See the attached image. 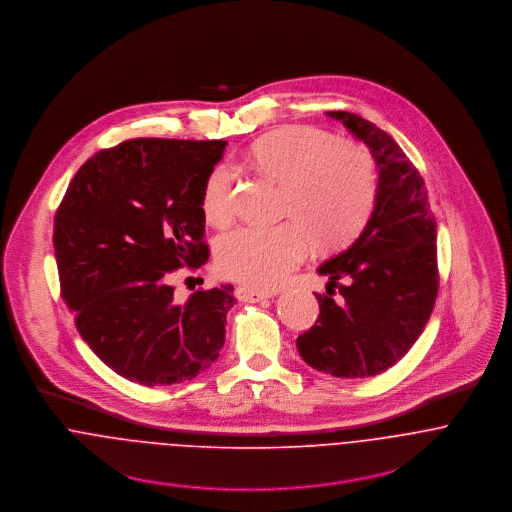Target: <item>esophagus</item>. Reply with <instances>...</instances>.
<instances>
[{"label":"esophagus","mask_w":512,"mask_h":512,"mask_svg":"<svg viewBox=\"0 0 512 512\" xmlns=\"http://www.w3.org/2000/svg\"><path fill=\"white\" fill-rule=\"evenodd\" d=\"M235 296H237V300H241V302H263V300L271 298L269 292L253 290V288H249V286H237V288H235Z\"/></svg>","instance_id":"1"}]
</instances>
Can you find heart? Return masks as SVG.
Listing matches in <instances>:
<instances>
[{"label": "heart", "mask_w": 512, "mask_h": 512, "mask_svg": "<svg viewBox=\"0 0 512 512\" xmlns=\"http://www.w3.org/2000/svg\"><path fill=\"white\" fill-rule=\"evenodd\" d=\"M257 171L284 184V214L275 228L228 233L216 251L218 271L251 288L271 290L308 257L314 239L322 249L349 243L369 222L379 190L375 163L357 145L340 143L324 129L283 127L263 135L249 151ZM202 210L216 228L235 216V174L214 165L204 178Z\"/></svg>", "instance_id": "1"}]
</instances>
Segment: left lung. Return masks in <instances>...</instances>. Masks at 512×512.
<instances>
[{
	"label": "left lung",
	"mask_w": 512,
	"mask_h": 512,
	"mask_svg": "<svg viewBox=\"0 0 512 512\" xmlns=\"http://www.w3.org/2000/svg\"><path fill=\"white\" fill-rule=\"evenodd\" d=\"M375 157L377 202L359 237L324 261L326 294H316L318 322L298 336L300 357L343 379L373 377L420 338L438 294L436 220L424 180L391 135L347 112H328ZM338 280L341 296L333 298Z\"/></svg>",
	"instance_id": "left-lung-1"
}]
</instances>
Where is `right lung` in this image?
<instances>
[{
    "label": "right lung",
    "instance_id": "right-lung-1",
    "mask_svg": "<svg viewBox=\"0 0 512 512\" xmlns=\"http://www.w3.org/2000/svg\"><path fill=\"white\" fill-rule=\"evenodd\" d=\"M226 145L125 141L88 159L58 206L60 294L82 340L133 383L190 381L224 347L233 286L196 290L182 304L169 273L210 257L202 186Z\"/></svg>",
    "mask_w": 512,
    "mask_h": 512
}]
</instances>
